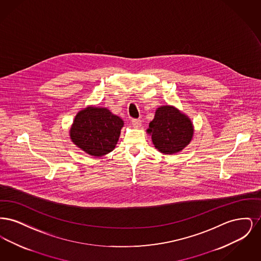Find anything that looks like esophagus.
<instances>
[{
  "label": "esophagus",
  "instance_id": "esophagus-1",
  "mask_svg": "<svg viewBox=\"0 0 261 261\" xmlns=\"http://www.w3.org/2000/svg\"><path fill=\"white\" fill-rule=\"evenodd\" d=\"M131 123L135 128H140L142 126V120L141 119H137V118H133L131 120Z\"/></svg>",
  "mask_w": 261,
  "mask_h": 261
}]
</instances>
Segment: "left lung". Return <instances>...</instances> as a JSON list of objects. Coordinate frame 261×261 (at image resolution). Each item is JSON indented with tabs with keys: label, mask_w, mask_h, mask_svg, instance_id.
Here are the masks:
<instances>
[{
	"label": "left lung",
	"mask_w": 261,
	"mask_h": 261,
	"mask_svg": "<svg viewBox=\"0 0 261 261\" xmlns=\"http://www.w3.org/2000/svg\"><path fill=\"white\" fill-rule=\"evenodd\" d=\"M148 132L156 149L162 153L171 154L182 150L191 142L194 129L186 115L173 107L164 106L155 112Z\"/></svg>",
	"instance_id": "8db88e82"
}]
</instances>
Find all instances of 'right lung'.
Segmentation results:
<instances>
[{
  "label": "right lung",
  "mask_w": 261,
  "mask_h": 261,
  "mask_svg": "<svg viewBox=\"0 0 261 261\" xmlns=\"http://www.w3.org/2000/svg\"><path fill=\"white\" fill-rule=\"evenodd\" d=\"M122 126V119L109 110L89 107L76 115L70 138L90 155L101 156L115 148Z\"/></svg>",
  "instance_id": "right-lung-1"
}]
</instances>
